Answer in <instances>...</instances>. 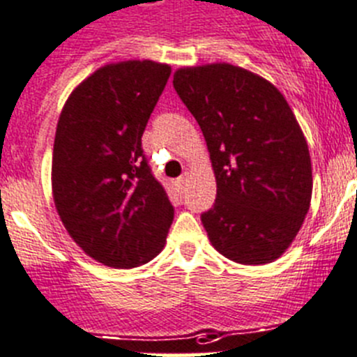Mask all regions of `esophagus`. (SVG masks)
<instances>
[{
	"label": "esophagus",
	"instance_id": "obj_1",
	"mask_svg": "<svg viewBox=\"0 0 357 357\" xmlns=\"http://www.w3.org/2000/svg\"><path fill=\"white\" fill-rule=\"evenodd\" d=\"M188 181H190V174H188V172H183V174L178 178V186L181 188V190H185Z\"/></svg>",
	"mask_w": 357,
	"mask_h": 357
}]
</instances>
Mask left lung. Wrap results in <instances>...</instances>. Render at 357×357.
<instances>
[{
    "mask_svg": "<svg viewBox=\"0 0 357 357\" xmlns=\"http://www.w3.org/2000/svg\"><path fill=\"white\" fill-rule=\"evenodd\" d=\"M172 83L217 179L215 204L201 215L211 245L242 265L274 261L297 236L313 190L307 142L287 99L231 63L181 67Z\"/></svg>",
    "mask_w": 357,
    "mask_h": 357,
    "instance_id": "obj_1",
    "label": "left lung"
}]
</instances>
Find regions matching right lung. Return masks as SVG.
Wrapping results in <instances>:
<instances>
[{
    "instance_id": "add662e5",
    "label": "right lung",
    "mask_w": 357,
    "mask_h": 357,
    "mask_svg": "<svg viewBox=\"0 0 357 357\" xmlns=\"http://www.w3.org/2000/svg\"><path fill=\"white\" fill-rule=\"evenodd\" d=\"M171 76L153 60L105 66L63 105L53 146L54 206L70 238L102 265L160 255L174 208L153 176L142 135Z\"/></svg>"
}]
</instances>
